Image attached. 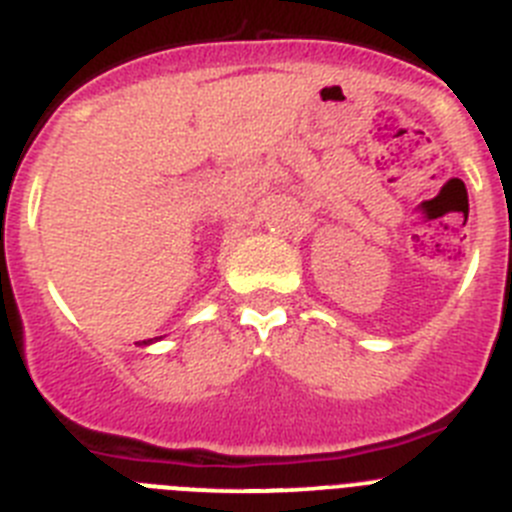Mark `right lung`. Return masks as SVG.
I'll list each match as a JSON object with an SVG mask.
<instances>
[{"label":"right lung","instance_id":"right-lung-1","mask_svg":"<svg viewBox=\"0 0 512 512\" xmlns=\"http://www.w3.org/2000/svg\"><path fill=\"white\" fill-rule=\"evenodd\" d=\"M150 342H153V339H147V342H145V344H150Z\"/></svg>","mask_w":512,"mask_h":512}]
</instances>
